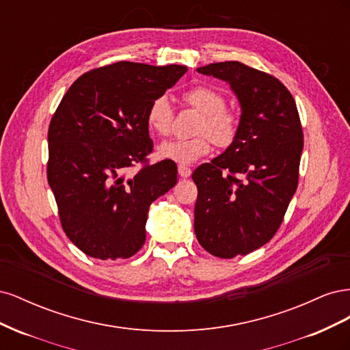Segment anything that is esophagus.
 <instances>
[{
	"label": "esophagus",
	"instance_id": "1",
	"mask_svg": "<svg viewBox=\"0 0 350 350\" xmlns=\"http://www.w3.org/2000/svg\"><path fill=\"white\" fill-rule=\"evenodd\" d=\"M178 174H179V176H181V178H189V176H191V169L187 167V166L179 165L178 166Z\"/></svg>",
	"mask_w": 350,
	"mask_h": 350
}]
</instances>
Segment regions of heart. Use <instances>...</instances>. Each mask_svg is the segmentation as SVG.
I'll list each match as a JSON object with an SVG mask.
<instances>
[{
	"label": "heart",
	"mask_w": 350,
	"mask_h": 350,
	"mask_svg": "<svg viewBox=\"0 0 350 350\" xmlns=\"http://www.w3.org/2000/svg\"><path fill=\"white\" fill-rule=\"evenodd\" d=\"M184 100L194 109L203 113L198 124L201 135L194 139H174L159 144L157 154L165 161L178 165H191L198 159L210 153V140L219 147H228L234 143L238 134V116L225 108L224 94L208 86H193L183 93ZM147 125L161 135H166L172 130L174 107L166 94H161L152 100L147 109Z\"/></svg>",
	"instance_id": "heart-1"
}]
</instances>
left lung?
Instances as JSON below:
<instances>
[{"label": "left lung", "instance_id": "8db88e82", "mask_svg": "<svg viewBox=\"0 0 350 350\" xmlns=\"http://www.w3.org/2000/svg\"><path fill=\"white\" fill-rule=\"evenodd\" d=\"M226 81L239 102L235 140L193 172L196 237L211 256H245L276 234L298 187L304 134L291 92L238 61L197 68Z\"/></svg>", "mask_w": 350, "mask_h": 350}]
</instances>
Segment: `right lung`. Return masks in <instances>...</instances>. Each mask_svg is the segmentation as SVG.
Instances as JSON below:
<instances>
[{"mask_svg": "<svg viewBox=\"0 0 350 350\" xmlns=\"http://www.w3.org/2000/svg\"><path fill=\"white\" fill-rule=\"evenodd\" d=\"M187 72L120 61L84 72L62 98L48 131V183L62 229L89 257L130 258L146 241L153 201L176 184V165H144L153 150L147 109Z\"/></svg>", "mask_w": 350, "mask_h": 350, "instance_id": "obj_1", "label": "right lung"}]
</instances>
